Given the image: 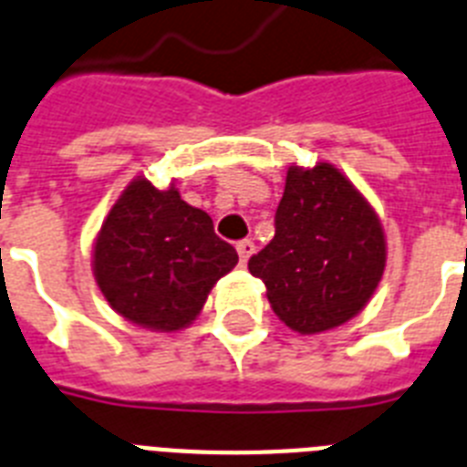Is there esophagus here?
I'll return each mask as SVG.
<instances>
[{"mask_svg":"<svg viewBox=\"0 0 467 467\" xmlns=\"http://www.w3.org/2000/svg\"><path fill=\"white\" fill-rule=\"evenodd\" d=\"M254 249H256V244H254L252 240H242L237 242V254H240V261L246 265V261H249V256L254 254Z\"/></svg>","mask_w":467,"mask_h":467,"instance_id":"esophagus-1","label":"esophagus"}]
</instances>
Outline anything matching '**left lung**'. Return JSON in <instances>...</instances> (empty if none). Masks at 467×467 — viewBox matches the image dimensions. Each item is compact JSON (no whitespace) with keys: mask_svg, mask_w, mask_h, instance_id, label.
Masks as SVG:
<instances>
[{"mask_svg":"<svg viewBox=\"0 0 467 467\" xmlns=\"http://www.w3.org/2000/svg\"><path fill=\"white\" fill-rule=\"evenodd\" d=\"M387 261L373 206L330 163L292 166L275 237L249 258L273 311L301 335L332 330L366 306Z\"/></svg>","mask_w":467,"mask_h":467,"instance_id":"left-lung-1","label":"left lung"}]
</instances>
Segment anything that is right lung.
<instances>
[{"instance_id": "obj_1", "label": "right lung", "mask_w": 467, "mask_h": 467, "mask_svg": "<svg viewBox=\"0 0 467 467\" xmlns=\"http://www.w3.org/2000/svg\"><path fill=\"white\" fill-rule=\"evenodd\" d=\"M237 252L213 233L202 209L175 187L132 180L94 242V280L116 313L154 332L182 330L211 287L237 265Z\"/></svg>"}]
</instances>
